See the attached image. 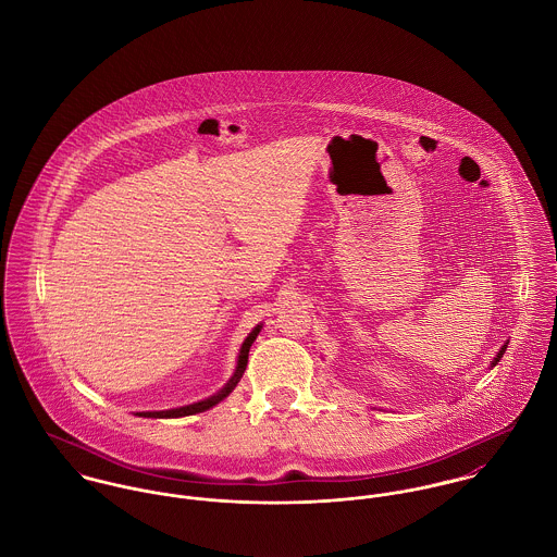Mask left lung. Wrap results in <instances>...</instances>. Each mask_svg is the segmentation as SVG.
<instances>
[{"label": "left lung", "mask_w": 557, "mask_h": 557, "mask_svg": "<svg viewBox=\"0 0 557 557\" xmlns=\"http://www.w3.org/2000/svg\"><path fill=\"white\" fill-rule=\"evenodd\" d=\"M506 347H508V341H506V343H504V345H502V349H499V351H497V356H495V358H493V362H491V369H493V367H495V364H497V362H499V360H502V356H504V351H506Z\"/></svg>", "instance_id": "1"}]
</instances>
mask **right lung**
<instances>
[{"instance_id": "1", "label": "right lung", "mask_w": 557, "mask_h": 557, "mask_svg": "<svg viewBox=\"0 0 557 557\" xmlns=\"http://www.w3.org/2000/svg\"><path fill=\"white\" fill-rule=\"evenodd\" d=\"M261 332V323L252 327V332L244 338L242 347H239L238 364H236V371L232 375V380L212 397L203 398V400H197V403H190V405H184V407H173V409H162V411H139L137 416H144V418H182V416H193V413H201L214 405H219L223 398L230 397L232 391L238 386L239 377L244 375L246 371V364H248V351H250V345L255 343L257 334Z\"/></svg>"}]
</instances>
